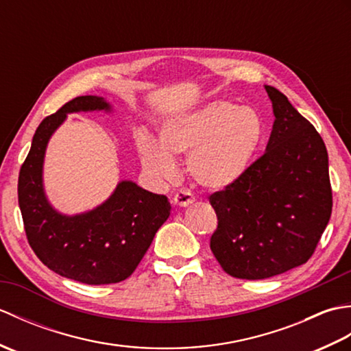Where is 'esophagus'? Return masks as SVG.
Segmentation results:
<instances>
[{
    "mask_svg": "<svg viewBox=\"0 0 351 351\" xmlns=\"http://www.w3.org/2000/svg\"><path fill=\"white\" fill-rule=\"evenodd\" d=\"M171 202H173L176 206H189L193 202H195V197H193L191 193L189 191H178L176 195L171 199Z\"/></svg>",
    "mask_w": 351,
    "mask_h": 351,
    "instance_id": "34e87169",
    "label": "esophagus"
}]
</instances>
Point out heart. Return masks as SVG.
<instances>
[{"label": "heart", "mask_w": 351, "mask_h": 351, "mask_svg": "<svg viewBox=\"0 0 351 351\" xmlns=\"http://www.w3.org/2000/svg\"><path fill=\"white\" fill-rule=\"evenodd\" d=\"M263 136L256 111L214 101L167 121L160 128V143L149 136L138 137L137 149L143 167L161 181H173V156L187 155L193 181L206 190H223L244 175Z\"/></svg>", "instance_id": "obj_1"}]
</instances>
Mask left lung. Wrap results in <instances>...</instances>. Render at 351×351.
Segmentation results:
<instances>
[{"mask_svg":"<svg viewBox=\"0 0 351 351\" xmlns=\"http://www.w3.org/2000/svg\"><path fill=\"white\" fill-rule=\"evenodd\" d=\"M274 123L265 154L210 202L219 225L211 250L232 278L258 280L306 263L332 214L322 136L278 88L265 86Z\"/></svg>","mask_w":351,"mask_h":351,"instance_id":"obj_1","label":"left lung"}]
</instances>
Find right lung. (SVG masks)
<instances>
[{
	"mask_svg": "<svg viewBox=\"0 0 351 351\" xmlns=\"http://www.w3.org/2000/svg\"><path fill=\"white\" fill-rule=\"evenodd\" d=\"M78 111H111V106L99 96H78L37 126L18 180L22 220L29 245L49 270L87 285L117 283L136 270L171 206L164 195L132 181L119 182L92 211L66 215L51 206L42 180L45 151L66 114Z\"/></svg>",
	"mask_w": 351,
	"mask_h": 351,
	"instance_id": "1",
	"label": "right lung"
}]
</instances>
